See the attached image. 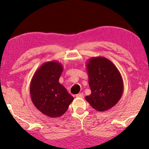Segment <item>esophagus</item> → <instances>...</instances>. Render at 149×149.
<instances>
[{
    "mask_svg": "<svg viewBox=\"0 0 149 149\" xmlns=\"http://www.w3.org/2000/svg\"><path fill=\"white\" fill-rule=\"evenodd\" d=\"M76 97H81V98H82V97H84V94H83V93H78V94L76 95Z\"/></svg>",
    "mask_w": 149,
    "mask_h": 149,
    "instance_id": "obj_1",
    "label": "esophagus"
}]
</instances>
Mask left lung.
Masks as SVG:
<instances>
[{
  "label": "left lung",
  "instance_id": "1",
  "mask_svg": "<svg viewBox=\"0 0 149 149\" xmlns=\"http://www.w3.org/2000/svg\"><path fill=\"white\" fill-rule=\"evenodd\" d=\"M91 93L85 97L89 104L102 112L113 107L123 91L121 73L111 61L104 57H93L86 64Z\"/></svg>",
  "mask_w": 149,
  "mask_h": 149
}]
</instances>
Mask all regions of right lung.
<instances>
[{
    "label": "right lung",
    "instance_id": "1",
    "mask_svg": "<svg viewBox=\"0 0 149 149\" xmlns=\"http://www.w3.org/2000/svg\"><path fill=\"white\" fill-rule=\"evenodd\" d=\"M62 71L60 62H47L36 71L30 82L32 103L42 114L52 118L63 115L74 99L59 83Z\"/></svg>",
    "mask_w": 149,
    "mask_h": 149
}]
</instances>
